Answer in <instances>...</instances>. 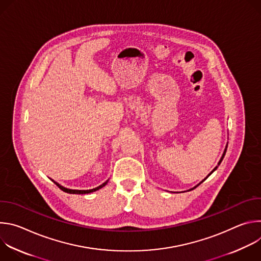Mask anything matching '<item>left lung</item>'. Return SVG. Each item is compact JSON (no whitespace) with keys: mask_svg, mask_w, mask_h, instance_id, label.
<instances>
[{"mask_svg":"<svg viewBox=\"0 0 261 261\" xmlns=\"http://www.w3.org/2000/svg\"><path fill=\"white\" fill-rule=\"evenodd\" d=\"M226 150H227V145H226V147H225V150H224V153H223V155H222V157H221V159H220V161H219V162H218V165H217V166H216V167H215V168H214V169H213V170H212V171H211V172H210V173H208V174H207V176H206V177H205V178H204V179H202V180H201V181H200V182H199V184H198V185H200V184H201V182H203V181H204V180H205V179H206V178H207V177H208V176H210V175H211V174H212V173H213V172H214V171H215V170H216V169H217V168H218V166H219V165H220V163H221V162H222V160H223V158H224V156H225V153H226ZM198 185H197V186H198ZM197 186H195V187H194V188H196V187H197ZM194 188H192V189H190V190H193V189H194Z\"/></svg>","mask_w":261,"mask_h":261,"instance_id":"1","label":"left lung"}]
</instances>
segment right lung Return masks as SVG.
<instances>
[{
	"label": "right lung",
	"mask_w": 261,
	"mask_h": 261,
	"mask_svg": "<svg viewBox=\"0 0 261 261\" xmlns=\"http://www.w3.org/2000/svg\"><path fill=\"white\" fill-rule=\"evenodd\" d=\"M58 187L61 189V190H63L64 192H67V193H70V194H89V193H92V192H95V191H97V190H99V189H101V188H103L104 186L108 182V179L107 180H105L102 185H100V186H98V187H96V188H93V189H90V190H75V189H69V188H66V187H63L62 185H60L59 182H57V181H55L54 179H51Z\"/></svg>",
	"instance_id": "obj_1"
}]
</instances>
